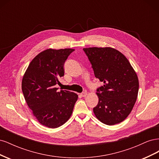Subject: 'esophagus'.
<instances>
[{"label":"esophagus","instance_id":"obj_1","mask_svg":"<svg viewBox=\"0 0 159 159\" xmlns=\"http://www.w3.org/2000/svg\"><path fill=\"white\" fill-rule=\"evenodd\" d=\"M88 95L87 92H85V91H84V92H82L81 93H80V95L81 96V97H85L86 95Z\"/></svg>","mask_w":159,"mask_h":159}]
</instances>
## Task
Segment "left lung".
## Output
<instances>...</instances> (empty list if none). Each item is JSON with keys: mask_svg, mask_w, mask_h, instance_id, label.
I'll return each instance as SVG.
<instances>
[{"mask_svg": "<svg viewBox=\"0 0 159 159\" xmlns=\"http://www.w3.org/2000/svg\"><path fill=\"white\" fill-rule=\"evenodd\" d=\"M96 78L104 85L97 89L94 114L101 122L113 125L131 112L139 91V80L127 57L112 48H84Z\"/></svg>", "mask_w": 159, "mask_h": 159, "instance_id": "obj_1", "label": "left lung"}]
</instances>
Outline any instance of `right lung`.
<instances>
[{
    "label": "right lung",
    "mask_w": 159,
    "mask_h": 159,
    "mask_svg": "<svg viewBox=\"0 0 159 159\" xmlns=\"http://www.w3.org/2000/svg\"><path fill=\"white\" fill-rule=\"evenodd\" d=\"M74 49H47L28 66L22 81L24 97L32 113L43 125L61 126L70 119L78 95L55 88L64 76V65Z\"/></svg>",
    "instance_id": "right-lung-1"
}]
</instances>
